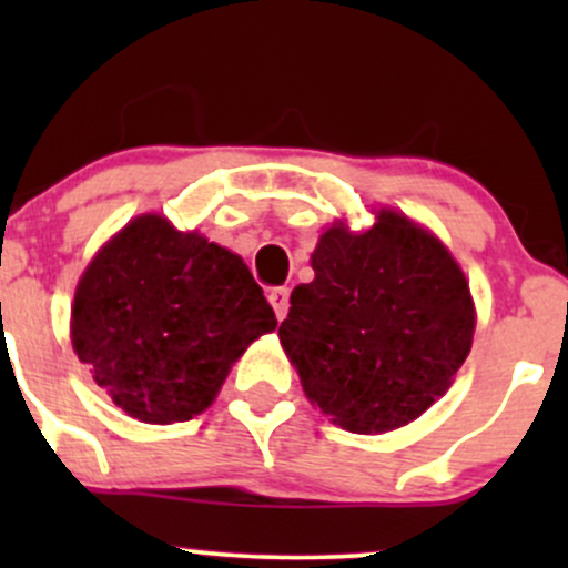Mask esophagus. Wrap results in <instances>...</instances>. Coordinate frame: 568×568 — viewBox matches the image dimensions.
Instances as JSON below:
<instances>
[{
  "instance_id": "1",
  "label": "esophagus",
  "mask_w": 568,
  "mask_h": 568,
  "mask_svg": "<svg viewBox=\"0 0 568 568\" xmlns=\"http://www.w3.org/2000/svg\"><path fill=\"white\" fill-rule=\"evenodd\" d=\"M270 304L272 310H275L277 321H285V315H288V306H291V291L285 288V285H277V288L270 291Z\"/></svg>"
}]
</instances>
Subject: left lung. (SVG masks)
Wrapping results in <instances>:
<instances>
[{"instance_id": "8db88e82", "label": "left lung", "mask_w": 568, "mask_h": 568, "mask_svg": "<svg viewBox=\"0 0 568 568\" xmlns=\"http://www.w3.org/2000/svg\"><path fill=\"white\" fill-rule=\"evenodd\" d=\"M315 280L291 293L280 342L304 393L349 433H387L446 393L473 344L470 285L452 253L406 216L334 226Z\"/></svg>"}]
</instances>
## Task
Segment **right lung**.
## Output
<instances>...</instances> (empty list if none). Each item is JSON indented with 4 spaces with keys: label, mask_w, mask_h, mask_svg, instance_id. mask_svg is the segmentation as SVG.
Wrapping results in <instances>:
<instances>
[{
    "label": "right lung",
    "mask_w": 568,
    "mask_h": 568,
    "mask_svg": "<svg viewBox=\"0 0 568 568\" xmlns=\"http://www.w3.org/2000/svg\"><path fill=\"white\" fill-rule=\"evenodd\" d=\"M275 325L243 258L141 216L82 275L71 342L125 414L173 425L211 406L232 363Z\"/></svg>",
    "instance_id": "add662e5"
}]
</instances>
